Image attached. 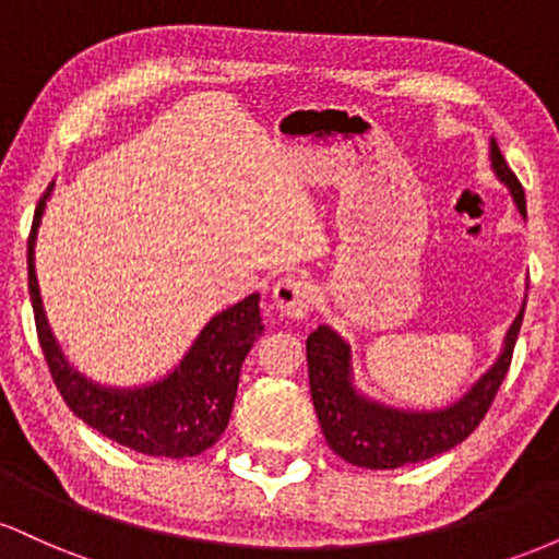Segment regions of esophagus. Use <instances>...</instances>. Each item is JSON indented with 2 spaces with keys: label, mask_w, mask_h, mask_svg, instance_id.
Listing matches in <instances>:
<instances>
[{
  "label": "esophagus",
  "mask_w": 559,
  "mask_h": 559,
  "mask_svg": "<svg viewBox=\"0 0 559 559\" xmlns=\"http://www.w3.org/2000/svg\"><path fill=\"white\" fill-rule=\"evenodd\" d=\"M312 286L299 275H284L278 284L273 286V305L278 307L281 316L299 320L310 312L312 307Z\"/></svg>",
  "instance_id": "obj_1"
}]
</instances>
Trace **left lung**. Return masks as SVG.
Wrapping results in <instances>:
<instances>
[{
    "instance_id": "left-lung-1",
    "label": "left lung",
    "mask_w": 559,
    "mask_h": 559,
    "mask_svg": "<svg viewBox=\"0 0 559 559\" xmlns=\"http://www.w3.org/2000/svg\"><path fill=\"white\" fill-rule=\"evenodd\" d=\"M491 170L510 189L518 213L525 217V194L515 173L507 168L497 141L489 144ZM525 301L507 331L497 362L460 396L441 409H400L381 404L355 386L352 346L331 325H318L307 336L312 404L325 441L338 457L370 471H394L407 463H423L454 449L478 428L493 396L510 370L512 349L521 333Z\"/></svg>"
}]
</instances>
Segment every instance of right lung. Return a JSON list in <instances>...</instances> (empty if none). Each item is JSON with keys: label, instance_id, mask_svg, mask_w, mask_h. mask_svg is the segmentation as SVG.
Here are the masks:
<instances>
[{"label": "right lung", "instance_id": "1", "mask_svg": "<svg viewBox=\"0 0 559 559\" xmlns=\"http://www.w3.org/2000/svg\"><path fill=\"white\" fill-rule=\"evenodd\" d=\"M52 189L55 181L38 199L31 228L28 292L38 342L62 400L83 423L128 449L152 457H197L226 431L239 389L241 362L265 331L260 294H249L228 310L217 312L168 376L141 386H102L79 373L62 355L38 288L36 236Z\"/></svg>", "mask_w": 559, "mask_h": 559}]
</instances>
